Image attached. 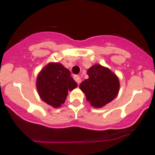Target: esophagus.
I'll list each match as a JSON object with an SVG mask.
<instances>
[{
    "mask_svg": "<svg viewBox=\"0 0 155 155\" xmlns=\"http://www.w3.org/2000/svg\"><path fill=\"white\" fill-rule=\"evenodd\" d=\"M74 80L76 81V82L78 84H80L81 82V78L80 76H78V75H75V76L74 77Z\"/></svg>",
    "mask_w": 155,
    "mask_h": 155,
    "instance_id": "esophagus-1",
    "label": "esophagus"
}]
</instances>
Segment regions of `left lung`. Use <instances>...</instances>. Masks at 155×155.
<instances>
[{
    "label": "left lung",
    "instance_id": "8db88e82",
    "mask_svg": "<svg viewBox=\"0 0 155 155\" xmlns=\"http://www.w3.org/2000/svg\"><path fill=\"white\" fill-rule=\"evenodd\" d=\"M88 78L80 84V89L94 108H102L112 102L120 91V81L113 71L100 64L91 66Z\"/></svg>",
    "mask_w": 155,
    "mask_h": 155
}]
</instances>
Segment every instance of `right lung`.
<instances>
[{"mask_svg": "<svg viewBox=\"0 0 155 155\" xmlns=\"http://www.w3.org/2000/svg\"><path fill=\"white\" fill-rule=\"evenodd\" d=\"M78 84L71 72L61 63H49L41 70L36 78V88L43 102L53 108H59L65 102L68 91Z\"/></svg>", "mask_w": 155, "mask_h": 155, "instance_id": "add662e5", "label": "right lung"}]
</instances>
